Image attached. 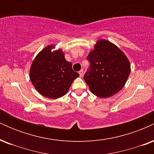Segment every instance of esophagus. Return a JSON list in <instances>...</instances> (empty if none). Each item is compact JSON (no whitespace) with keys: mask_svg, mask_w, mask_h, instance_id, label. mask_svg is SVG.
Segmentation results:
<instances>
[{"mask_svg":"<svg viewBox=\"0 0 154 154\" xmlns=\"http://www.w3.org/2000/svg\"><path fill=\"white\" fill-rule=\"evenodd\" d=\"M79 77H82V76H83V70H82V69H81L80 71L79 72Z\"/></svg>","mask_w":154,"mask_h":154,"instance_id":"1","label":"esophagus"}]
</instances>
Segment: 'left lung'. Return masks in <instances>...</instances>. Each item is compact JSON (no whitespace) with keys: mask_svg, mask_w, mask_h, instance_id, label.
<instances>
[{"mask_svg":"<svg viewBox=\"0 0 154 154\" xmlns=\"http://www.w3.org/2000/svg\"><path fill=\"white\" fill-rule=\"evenodd\" d=\"M87 59L90 69L84 79L90 91L100 98L117 93L125 86L130 74V63L123 51L109 40H98Z\"/></svg>","mask_w":154,"mask_h":154,"instance_id":"8db88e82","label":"left lung"}]
</instances>
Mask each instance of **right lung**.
Listing matches in <instances>:
<instances>
[{
	"label": "right lung",
	"instance_id": "obj_1",
	"mask_svg": "<svg viewBox=\"0 0 154 154\" xmlns=\"http://www.w3.org/2000/svg\"><path fill=\"white\" fill-rule=\"evenodd\" d=\"M55 47L51 44L40 51L29 69V78L37 91L52 99L66 95L79 76L72 69V63L65 59L61 49L52 51Z\"/></svg>",
	"mask_w": 154,
	"mask_h": 154
}]
</instances>
